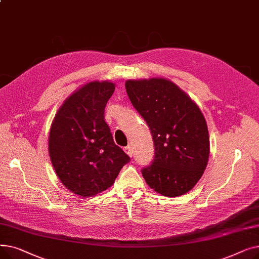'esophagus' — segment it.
<instances>
[{"mask_svg":"<svg viewBox=\"0 0 259 259\" xmlns=\"http://www.w3.org/2000/svg\"><path fill=\"white\" fill-rule=\"evenodd\" d=\"M125 152L130 156V157H132L133 156V149H132V147L131 146H127V147H125Z\"/></svg>","mask_w":259,"mask_h":259,"instance_id":"34e87169","label":"esophagus"}]
</instances>
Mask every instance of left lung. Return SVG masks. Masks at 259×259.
Listing matches in <instances>:
<instances>
[{"label": "left lung", "mask_w": 259, "mask_h": 259, "mask_svg": "<svg viewBox=\"0 0 259 259\" xmlns=\"http://www.w3.org/2000/svg\"><path fill=\"white\" fill-rule=\"evenodd\" d=\"M128 97L146 120L154 143V157L142 170L155 192L176 197L200 180L210 153L209 132L198 106L166 78L128 79Z\"/></svg>", "instance_id": "8db88e82"}]
</instances>
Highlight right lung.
Instances as JSON below:
<instances>
[{
    "label": "right lung",
    "instance_id": "obj_1",
    "mask_svg": "<svg viewBox=\"0 0 259 259\" xmlns=\"http://www.w3.org/2000/svg\"><path fill=\"white\" fill-rule=\"evenodd\" d=\"M114 89L111 81H90L67 98L51 124L52 166L62 184L79 196L110 188L130 161L105 121V107Z\"/></svg>",
    "mask_w": 259,
    "mask_h": 259
}]
</instances>
